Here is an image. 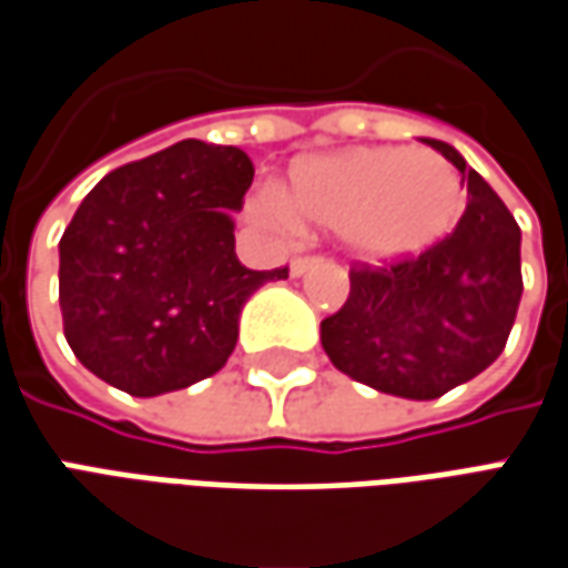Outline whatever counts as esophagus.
Returning <instances> with one entry per match:
<instances>
[{
  "label": "esophagus",
  "mask_w": 568,
  "mask_h": 568,
  "mask_svg": "<svg viewBox=\"0 0 568 568\" xmlns=\"http://www.w3.org/2000/svg\"><path fill=\"white\" fill-rule=\"evenodd\" d=\"M315 262H322V256H296V260L291 262V275L293 277L306 275V272L312 268V265H315Z\"/></svg>",
  "instance_id": "1"
}]
</instances>
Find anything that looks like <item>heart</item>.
I'll return each instance as SVG.
<instances>
[{"mask_svg":"<svg viewBox=\"0 0 568 568\" xmlns=\"http://www.w3.org/2000/svg\"><path fill=\"white\" fill-rule=\"evenodd\" d=\"M464 203L460 175L433 151L352 148L303 160L291 172L287 194L262 191L256 213L284 229L303 222L343 232L358 256L396 262L445 241Z\"/></svg>","mask_w":568,"mask_h":568,"instance_id":"heart-1","label":"heart"}]
</instances>
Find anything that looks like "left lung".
I'll return each instance as SVG.
<instances>
[{"instance_id":"1","label":"left lung","mask_w":568,"mask_h":568,"mask_svg":"<svg viewBox=\"0 0 568 568\" xmlns=\"http://www.w3.org/2000/svg\"><path fill=\"white\" fill-rule=\"evenodd\" d=\"M467 182V210L445 241L383 268L355 265L349 296L322 322L336 371L389 396H445L498 358L523 296L519 225L452 144L426 139Z\"/></svg>"}]
</instances>
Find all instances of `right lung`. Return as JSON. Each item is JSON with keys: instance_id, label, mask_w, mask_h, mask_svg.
<instances>
[{"instance_id": "add662e5", "label": "right lung", "mask_w": 568, "mask_h": 568, "mask_svg": "<svg viewBox=\"0 0 568 568\" xmlns=\"http://www.w3.org/2000/svg\"><path fill=\"white\" fill-rule=\"evenodd\" d=\"M250 185L241 148L185 139L85 194L58 244V300L70 349L95 377L151 398L229 362L246 300L287 277V265L237 262L232 213Z\"/></svg>"}]
</instances>
